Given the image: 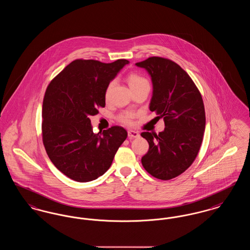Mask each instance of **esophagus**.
<instances>
[{"mask_svg":"<svg viewBox=\"0 0 250 250\" xmlns=\"http://www.w3.org/2000/svg\"><path fill=\"white\" fill-rule=\"evenodd\" d=\"M139 137H140L139 132L134 130L128 131V138L129 139H135V138H139Z\"/></svg>","mask_w":250,"mask_h":250,"instance_id":"obj_1","label":"esophagus"}]
</instances>
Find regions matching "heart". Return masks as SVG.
Here are the masks:
<instances>
[{
	"instance_id": "obj_1",
	"label": "heart",
	"mask_w": 250,
	"mask_h": 250,
	"mask_svg": "<svg viewBox=\"0 0 250 250\" xmlns=\"http://www.w3.org/2000/svg\"><path fill=\"white\" fill-rule=\"evenodd\" d=\"M127 83H128L130 89L138 87L142 84L148 83V82L143 77H142L139 74H136V73H132L127 77ZM112 85H113V83H110L107 85V90H106V96L108 95V93H109ZM134 117H135V114L133 112L125 111L122 114H120L119 120L121 123H123L125 125H131L133 124Z\"/></svg>"
}]
</instances>
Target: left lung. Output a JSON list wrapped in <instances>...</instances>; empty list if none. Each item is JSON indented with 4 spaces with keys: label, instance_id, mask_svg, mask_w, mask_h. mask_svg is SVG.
Here are the masks:
<instances>
[{
    "label": "left lung",
    "instance_id": "left-lung-1",
    "mask_svg": "<svg viewBox=\"0 0 250 250\" xmlns=\"http://www.w3.org/2000/svg\"><path fill=\"white\" fill-rule=\"evenodd\" d=\"M136 65L151 77L149 107L165 123L158 135L142 133L149 143V151L142 158L143 167L155 178H174L191 166L202 145L205 129L202 95L188 74L170 60L150 57Z\"/></svg>",
    "mask_w": 250,
    "mask_h": 250
}]
</instances>
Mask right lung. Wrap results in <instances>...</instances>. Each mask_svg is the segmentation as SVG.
<instances>
[{
    "mask_svg": "<svg viewBox=\"0 0 250 250\" xmlns=\"http://www.w3.org/2000/svg\"><path fill=\"white\" fill-rule=\"evenodd\" d=\"M129 61L75 60L48 84L42 106L43 143L49 159L81 183L103 175L127 137L122 126L95 134L90 117L106 105V90Z\"/></svg>",
    "mask_w": 250,
    "mask_h": 250,
    "instance_id": "1",
    "label": "right lung"
}]
</instances>
